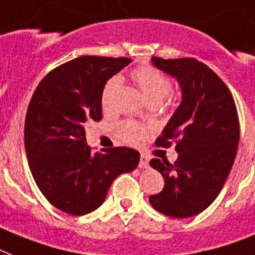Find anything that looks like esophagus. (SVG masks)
Here are the masks:
<instances>
[{"label":"esophagus","instance_id":"esophagus-1","mask_svg":"<svg viewBox=\"0 0 255 255\" xmlns=\"http://www.w3.org/2000/svg\"><path fill=\"white\" fill-rule=\"evenodd\" d=\"M149 166V158L144 154H141V158H140V163H138V167L140 168H146Z\"/></svg>","mask_w":255,"mask_h":255}]
</instances>
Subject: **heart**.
Returning <instances> with one entry per match:
<instances>
[{
  "label": "heart",
  "instance_id": "heart-1",
  "mask_svg": "<svg viewBox=\"0 0 255 255\" xmlns=\"http://www.w3.org/2000/svg\"><path fill=\"white\" fill-rule=\"evenodd\" d=\"M132 78L150 104H160L172 91L170 79L153 66H142V67L136 68L132 71ZM119 87H121V79L118 76L111 78L105 84L101 96L104 110H113L115 96ZM115 132L119 140L127 144H137L146 136V128L142 124L132 121H124L117 124Z\"/></svg>",
  "mask_w": 255,
  "mask_h": 255
}]
</instances>
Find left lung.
<instances>
[{
    "instance_id": "obj_1",
    "label": "left lung",
    "mask_w": 255,
    "mask_h": 255,
    "mask_svg": "<svg viewBox=\"0 0 255 255\" xmlns=\"http://www.w3.org/2000/svg\"><path fill=\"white\" fill-rule=\"evenodd\" d=\"M160 71L176 78L181 102L155 140L157 146L176 142L177 159L150 160L164 188L149 197L151 206L172 218H189L210 206L230 175L240 141V124L233 97L210 67L194 58L151 57Z\"/></svg>"
}]
</instances>
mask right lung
Wrapping results in <instances>:
<instances>
[{
	"mask_svg": "<svg viewBox=\"0 0 255 255\" xmlns=\"http://www.w3.org/2000/svg\"><path fill=\"white\" fill-rule=\"evenodd\" d=\"M131 62L79 57L51 70L32 96L24 124L29 170L45 198L63 213H92L115 177L137 167V150L119 146L93 154L85 140L87 124L102 119L105 84Z\"/></svg>",
	"mask_w": 255,
	"mask_h": 255,
	"instance_id": "add662e5",
	"label": "right lung"
}]
</instances>
